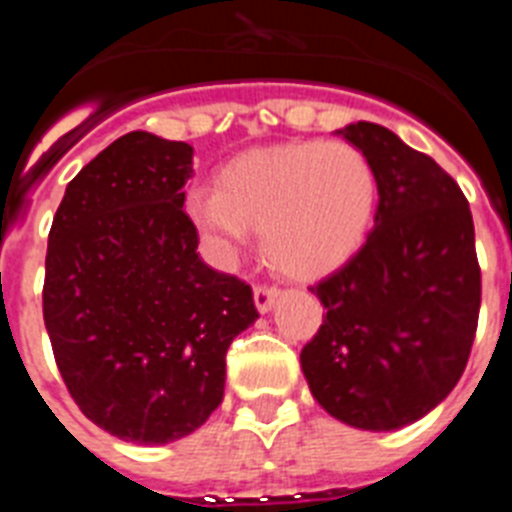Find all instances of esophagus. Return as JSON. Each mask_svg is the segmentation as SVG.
I'll return each mask as SVG.
<instances>
[{
    "label": "esophagus",
    "mask_w": 512,
    "mask_h": 512,
    "mask_svg": "<svg viewBox=\"0 0 512 512\" xmlns=\"http://www.w3.org/2000/svg\"><path fill=\"white\" fill-rule=\"evenodd\" d=\"M277 297V287H264V284H259V287L253 289V302H256V310L259 312H269L274 307V302H277Z\"/></svg>",
    "instance_id": "obj_1"
}]
</instances>
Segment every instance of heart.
I'll return each instance as SVG.
<instances>
[{
    "label": "heart",
    "instance_id": "b5f03b06",
    "mask_svg": "<svg viewBox=\"0 0 512 512\" xmlns=\"http://www.w3.org/2000/svg\"><path fill=\"white\" fill-rule=\"evenodd\" d=\"M377 207L369 158L341 140H302L243 153L217 189L197 187L187 215L217 253H233L248 230L287 277L312 279L346 264L364 243Z\"/></svg>",
    "mask_w": 512,
    "mask_h": 512
}]
</instances>
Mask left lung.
I'll return each mask as SVG.
<instances>
[{"mask_svg": "<svg viewBox=\"0 0 512 512\" xmlns=\"http://www.w3.org/2000/svg\"><path fill=\"white\" fill-rule=\"evenodd\" d=\"M377 174L366 243L310 292L328 312L300 364L325 413L397 431L431 413L464 374L482 279L472 210L431 156L374 122L336 130Z\"/></svg>", "mask_w": 512, "mask_h": 512, "instance_id": "obj_1", "label": "left lung"}]
</instances>
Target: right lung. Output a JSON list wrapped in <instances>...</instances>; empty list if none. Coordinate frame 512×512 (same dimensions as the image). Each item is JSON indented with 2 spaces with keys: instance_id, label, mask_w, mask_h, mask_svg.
I'll list each match as a JSON object with an SVG mask.
<instances>
[{
  "instance_id": "right-lung-1",
  "label": "right lung",
  "mask_w": 512,
  "mask_h": 512,
  "mask_svg": "<svg viewBox=\"0 0 512 512\" xmlns=\"http://www.w3.org/2000/svg\"><path fill=\"white\" fill-rule=\"evenodd\" d=\"M192 146L133 130L66 187L45 256L43 318L79 410L122 441L161 446L223 402L225 354L259 312L210 269L184 207Z\"/></svg>"
}]
</instances>
